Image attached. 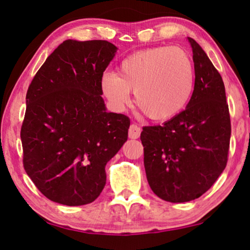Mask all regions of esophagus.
I'll return each mask as SVG.
<instances>
[{
    "instance_id": "esophagus-1",
    "label": "esophagus",
    "mask_w": 250,
    "mask_h": 250,
    "mask_svg": "<svg viewBox=\"0 0 250 250\" xmlns=\"http://www.w3.org/2000/svg\"><path fill=\"white\" fill-rule=\"evenodd\" d=\"M141 134V128L138 124H132L128 128V136L129 139H139Z\"/></svg>"
}]
</instances>
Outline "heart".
Listing matches in <instances>:
<instances>
[{"label": "heart", "instance_id": "1", "mask_svg": "<svg viewBox=\"0 0 250 250\" xmlns=\"http://www.w3.org/2000/svg\"><path fill=\"white\" fill-rule=\"evenodd\" d=\"M194 85V66L180 47L157 46L131 54L119 63L117 74L104 73L101 90L109 104L122 111L134 92L135 105L152 121L180 114Z\"/></svg>", "mask_w": 250, "mask_h": 250}]
</instances>
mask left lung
Masks as SVG:
<instances>
[{
    "label": "left lung",
    "mask_w": 250,
    "mask_h": 250,
    "mask_svg": "<svg viewBox=\"0 0 250 250\" xmlns=\"http://www.w3.org/2000/svg\"><path fill=\"white\" fill-rule=\"evenodd\" d=\"M192 47L194 88L186 110L141 133L151 190L169 203H187L206 192L228 163L231 122L221 75L201 46Z\"/></svg>",
    "instance_id": "obj_1"
}]
</instances>
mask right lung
<instances>
[{"instance_id":"right-lung-1","label":"right lung","mask_w":250,"mask_h":250,"mask_svg":"<svg viewBox=\"0 0 250 250\" xmlns=\"http://www.w3.org/2000/svg\"><path fill=\"white\" fill-rule=\"evenodd\" d=\"M117 50L107 41H64L27 91L23 167L54 203L82 206L97 199L105 165L127 141L128 117L108 112L101 97V77Z\"/></svg>"}]
</instances>
